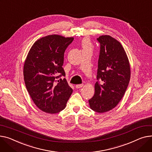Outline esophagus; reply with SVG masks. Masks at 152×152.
Returning a JSON list of instances; mask_svg holds the SVG:
<instances>
[{
  "label": "esophagus",
  "mask_w": 152,
  "mask_h": 152,
  "mask_svg": "<svg viewBox=\"0 0 152 152\" xmlns=\"http://www.w3.org/2000/svg\"><path fill=\"white\" fill-rule=\"evenodd\" d=\"M82 87H83V84H77L76 86V88H81Z\"/></svg>",
  "instance_id": "34e87169"
}]
</instances>
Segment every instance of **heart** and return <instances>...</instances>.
<instances>
[{"mask_svg":"<svg viewBox=\"0 0 152 152\" xmlns=\"http://www.w3.org/2000/svg\"><path fill=\"white\" fill-rule=\"evenodd\" d=\"M82 45L84 49H91V48H92V45H91L90 40L87 38L83 39Z\"/></svg>","mask_w":152,"mask_h":152,"instance_id":"1","label":"heart"}]
</instances>
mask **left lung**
<instances>
[{
  "instance_id": "obj_1",
  "label": "left lung",
  "mask_w": 152,
  "mask_h": 152,
  "mask_svg": "<svg viewBox=\"0 0 152 152\" xmlns=\"http://www.w3.org/2000/svg\"><path fill=\"white\" fill-rule=\"evenodd\" d=\"M97 40L100 44L98 81L95 85V94L88 102L93 110L103 113L114 108L123 98L131 72L127 55L119 42L109 35L99 36Z\"/></svg>"
}]
</instances>
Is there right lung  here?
Wrapping results in <instances>:
<instances>
[{"instance_id":"right-lung-1","label":"right lung","mask_w":152,"mask_h":152,"mask_svg":"<svg viewBox=\"0 0 152 152\" xmlns=\"http://www.w3.org/2000/svg\"><path fill=\"white\" fill-rule=\"evenodd\" d=\"M74 38L50 35L38 39L24 65V79L35 105L43 112L56 114L65 109L73 92L62 67L64 53Z\"/></svg>"}]
</instances>
